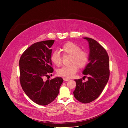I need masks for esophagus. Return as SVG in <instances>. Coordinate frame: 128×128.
Listing matches in <instances>:
<instances>
[{"mask_svg":"<svg viewBox=\"0 0 128 128\" xmlns=\"http://www.w3.org/2000/svg\"><path fill=\"white\" fill-rule=\"evenodd\" d=\"M63 80H64V81H69V80H70V79L67 78H63Z\"/></svg>","mask_w":128,"mask_h":128,"instance_id":"esophagus-1","label":"esophagus"}]
</instances>
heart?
Masks as SVG:
<instances>
[{
	"label": "heart",
	"mask_w": 128,
	"mask_h": 128,
	"mask_svg": "<svg viewBox=\"0 0 128 128\" xmlns=\"http://www.w3.org/2000/svg\"><path fill=\"white\" fill-rule=\"evenodd\" d=\"M64 55L70 54L71 58L69 62L70 64L68 66H64L57 71L58 76L66 78L74 77L77 72L78 68H84L88 61V53L80 50L79 46L72 42H67L64 44L60 48ZM50 60L56 66L59 67L62 64V58L58 51L54 52L50 56Z\"/></svg>",
	"instance_id": "heart-1"
}]
</instances>
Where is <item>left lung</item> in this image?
I'll return each instance as SVG.
<instances>
[{
	"label": "left lung",
	"mask_w": 128,
	"mask_h": 128,
	"mask_svg": "<svg viewBox=\"0 0 128 128\" xmlns=\"http://www.w3.org/2000/svg\"><path fill=\"white\" fill-rule=\"evenodd\" d=\"M84 38L88 40L90 48V62L82 72L84 77L88 76V80L85 82L82 78L74 80L76 84L74 95L78 101L88 103L101 94L108 81L110 71L109 57L105 49L92 38Z\"/></svg>",
	"instance_id": "1"
}]
</instances>
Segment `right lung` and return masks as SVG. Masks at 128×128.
Masks as SVG:
<instances>
[{
  "mask_svg": "<svg viewBox=\"0 0 128 128\" xmlns=\"http://www.w3.org/2000/svg\"><path fill=\"white\" fill-rule=\"evenodd\" d=\"M54 40L33 44L22 54L19 61L20 81L27 96L35 103L46 105L57 97L63 80L56 77L44 80L54 71L50 60Z\"/></svg>",
  "mask_w": 128,
  "mask_h": 128,
  "instance_id": "add662e5",
  "label": "right lung"
}]
</instances>
